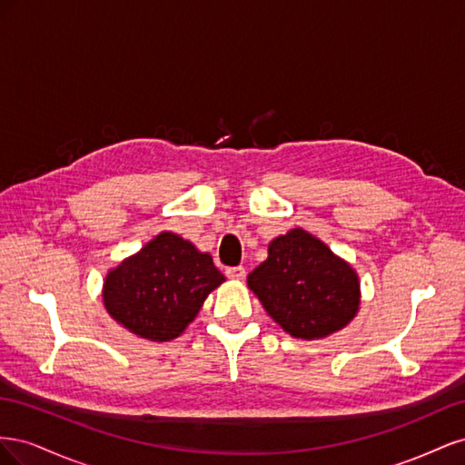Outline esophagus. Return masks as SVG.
<instances>
[{
    "instance_id": "obj_1",
    "label": "esophagus",
    "mask_w": 465,
    "mask_h": 465,
    "mask_svg": "<svg viewBox=\"0 0 465 465\" xmlns=\"http://www.w3.org/2000/svg\"><path fill=\"white\" fill-rule=\"evenodd\" d=\"M227 277L229 279H236V281H242L246 277V270L242 265H234V267H227Z\"/></svg>"
}]
</instances>
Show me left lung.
Returning <instances> with one entry per match:
<instances>
[{"label": "left lung", "instance_id": "8db88e82", "mask_svg": "<svg viewBox=\"0 0 465 465\" xmlns=\"http://www.w3.org/2000/svg\"><path fill=\"white\" fill-rule=\"evenodd\" d=\"M265 312L292 337L318 340L345 328L359 311V277L316 236L292 229L272 241L248 275Z\"/></svg>", "mask_w": 465, "mask_h": 465}]
</instances>
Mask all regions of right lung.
I'll use <instances>...</instances> for the list:
<instances>
[{
    "label": "right lung",
    "mask_w": 465,
    "mask_h": 465,
    "mask_svg": "<svg viewBox=\"0 0 465 465\" xmlns=\"http://www.w3.org/2000/svg\"><path fill=\"white\" fill-rule=\"evenodd\" d=\"M223 281L209 254L178 234L161 232L106 275L103 299L108 314L132 333L171 341Z\"/></svg>",
    "instance_id": "1"
}]
</instances>
